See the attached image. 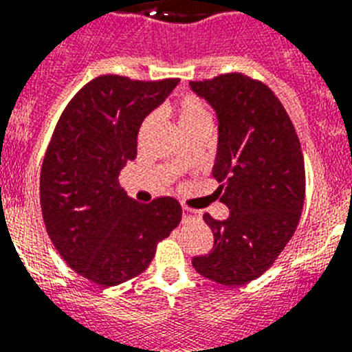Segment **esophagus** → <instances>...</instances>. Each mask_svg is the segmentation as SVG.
Segmentation results:
<instances>
[{"mask_svg":"<svg viewBox=\"0 0 352 352\" xmlns=\"http://www.w3.org/2000/svg\"><path fill=\"white\" fill-rule=\"evenodd\" d=\"M183 219H185V220L201 219V211L190 210V208H183Z\"/></svg>","mask_w":352,"mask_h":352,"instance_id":"1","label":"esophagus"}]
</instances>
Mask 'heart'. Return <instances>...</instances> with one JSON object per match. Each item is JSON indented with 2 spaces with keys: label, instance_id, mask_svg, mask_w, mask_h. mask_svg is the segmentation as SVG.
I'll use <instances>...</instances> for the list:
<instances>
[{
  "label": "heart",
  "instance_id": "heart-1",
  "mask_svg": "<svg viewBox=\"0 0 352 352\" xmlns=\"http://www.w3.org/2000/svg\"><path fill=\"white\" fill-rule=\"evenodd\" d=\"M176 118H178L179 129L185 130L188 126L195 125V123H201V121H210V114H208V109L203 102L195 98V96H185L176 105ZM149 125V120L146 121L142 129Z\"/></svg>",
  "mask_w": 352,
  "mask_h": 352
}]
</instances>
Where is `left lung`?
I'll list each match as a JSON object with an SVG mask.
<instances>
[{
  "label": "left lung",
  "instance_id": "8db88e82",
  "mask_svg": "<svg viewBox=\"0 0 352 352\" xmlns=\"http://www.w3.org/2000/svg\"><path fill=\"white\" fill-rule=\"evenodd\" d=\"M192 91L219 120L213 178L226 220L204 214L213 231L210 254L192 259L195 272L222 285L256 280L296 231L305 201L300 139L275 93L243 74L192 80Z\"/></svg>",
  "mask_w": 352,
  "mask_h": 352
}]
</instances>
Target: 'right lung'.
<instances>
[{
  "label": "right lung",
  "mask_w": 352,
  "mask_h": 352,
  "mask_svg": "<svg viewBox=\"0 0 352 352\" xmlns=\"http://www.w3.org/2000/svg\"><path fill=\"white\" fill-rule=\"evenodd\" d=\"M178 82L89 80L65 107L43 157L40 204L49 238L74 272L102 287L141 275L182 220L176 199L139 204L118 179L138 157L144 118Z\"/></svg>",
  "instance_id": "obj_1"
}]
</instances>
